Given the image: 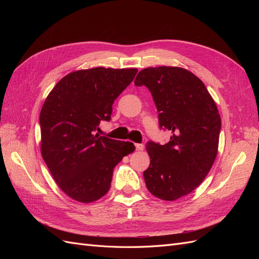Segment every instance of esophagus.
<instances>
[{"label":"esophagus","mask_w":259,"mask_h":259,"mask_svg":"<svg viewBox=\"0 0 259 259\" xmlns=\"http://www.w3.org/2000/svg\"><path fill=\"white\" fill-rule=\"evenodd\" d=\"M135 147H136V150L137 151L144 150V145L143 144H135Z\"/></svg>","instance_id":"34e87169"}]
</instances>
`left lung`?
<instances>
[{
    "label": "left lung",
    "mask_w": 259,
    "mask_h": 259,
    "mask_svg": "<svg viewBox=\"0 0 259 259\" xmlns=\"http://www.w3.org/2000/svg\"><path fill=\"white\" fill-rule=\"evenodd\" d=\"M134 83L150 91L160 127L171 133L165 145L147 144L150 165L144 171L146 186L156 198L177 200L192 192L213 166L221 115L204 83L184 68H146Z\"/></svg>",
    "instance_id": "8db88e82"
}]
</instances>
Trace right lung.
<instances>
[{"instance_id": "obj_1", "label": "right lung", "mask_w": 259, "mask_h": 259, "mask_svg": "<svg viewBox=\"0 0 259 259\" xmlns=\"http://www.w3.org/2000/svg\"><path fill=\"white\" fill-rule=\"evenodd\" d=\"M138 70L92 68L67 74L46 97L40 113L41 153L68 197L99 200L111 186L113 168L135 150L130 142L95 134L110 121L112 105Z\"/></svg>"}]
</instances>
